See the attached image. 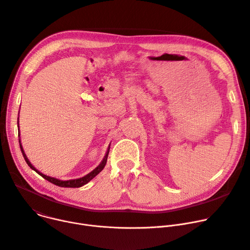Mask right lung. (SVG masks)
Here are the masks:
<instances>
[{"label": "right lung", "mask_w": 250, "mask_h": 250, "mask_svg": "<svg viewBox=\"0 0 250 250\" xmlns=\"http://www.w3.org/2000/svg\"><path fill=\"white\" fill-rule=\"evenodd\" d=\"M18 126H19V119H18ZM19 137H20V130H19ZM19 143H20V147H21L22 156H24L25 161H26V163L28 164V166H29L33 170H35L37 173H39L41 176H42L44 179H47L48 181H50V183H52V184H54V185H56V186H58V187H61V188H81V187L86 185V184L88 183V181L92 180L95 176H97V175L104 169V167H105L106 161H107L108 152H109V146H108V148H107V150H106V152H105V155H104V157L103 158L102 163H101L93 171H90V172L87 173L86 175H84V176H83V177H80V178H76V179L61 180V179H59V178L46 175V174L42 173L41 171H39V170L31 164V162L29 161V158L27 157V155H26V153H25V151H24V148H22V146H21V140L19 141Z\"/></svg>", "instance_id": "add662e5"}]
</instances>
